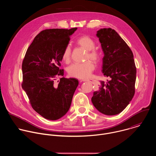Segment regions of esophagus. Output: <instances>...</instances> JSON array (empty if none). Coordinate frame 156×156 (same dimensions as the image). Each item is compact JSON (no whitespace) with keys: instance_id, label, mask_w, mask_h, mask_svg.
<instances>
[{"instance_id":"obj_1","label":"esophagus","mask_w":156,"mask_h":156,"mask_svg":"<svg viewBox=\"0 0 156 156\" xmlns=\"http://www.w3.org/2000/svg\"><path fill=\"white\" fill-rule=\"evenodd\" d=\"M81 81H90V82H91V83H93V84H94V83H95V82H96V81H95V80H90V79L82 80H81Z\"/></svg>"}]
</instances>
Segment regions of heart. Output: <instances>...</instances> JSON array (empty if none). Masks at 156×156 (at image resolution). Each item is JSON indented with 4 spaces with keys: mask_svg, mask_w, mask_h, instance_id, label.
<instances>
[{
    "mask_svg": "<svg viewBox=\"0 0 156 156\" xmlns=\"http://www.w3.org/2000/svg\"><path fill=\"white\" fill-rule=\"evenodd\" d=\"M78 46L83 48L86 51L85 59L90 58L93 62H98L101 57V52L95 48V42L90 36H81L75 41ZM71 49L70 46H66L63 51L62 58L65 63H69L70 60ZM94 70V65L91 61H86L81 63H73L68 69V73L71 76L86 79L90 77Z\"/></svg>",
    "mask_w": 156,
    "mask_h": 156,
    "instance_id": "1",
    "label": "heart"
}]
</instances>
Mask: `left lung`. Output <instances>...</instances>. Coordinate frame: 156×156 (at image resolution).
<instances>
[{"label": "left lung", "instance_id": "left-lung-1", "mask_svg": "<svg viewBox=\"0 0 156 156\" xmlns=\"http://www.w3.org/2000/svg\"><path fill=\"white\" fill-rule=\"evenodd\" d=\"M96 36L104 54L102 73L108 80L101 81L91 101L101 113L114 115L122 112L134 96L136 68L131 50L114 30L100 29Z\"/></svg>", "mask_w": 156, "mask_h": 156}]
</instances>
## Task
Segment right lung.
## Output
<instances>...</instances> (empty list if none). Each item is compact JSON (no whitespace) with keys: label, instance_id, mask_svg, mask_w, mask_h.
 Segmentation results:
<instances>
[{"label":"right lung","instance_id":"obj_1","mask_svg":"<svg viewBox=\"0 0 156 156\" xmlns=\"http://www.w3.org/2000/svg\"><path fill=\"white\" fill-rule=\"evenodd\" d=\"M77 28L41 31L27 49L22 63L21 86L33 108L44 118L56 120L68 112L78 86L76 78L63 77L62 55ZM62 76L58 85L54 80Z\"/></svg>","mask_w":156,"mask_h":156}]
</instances>
